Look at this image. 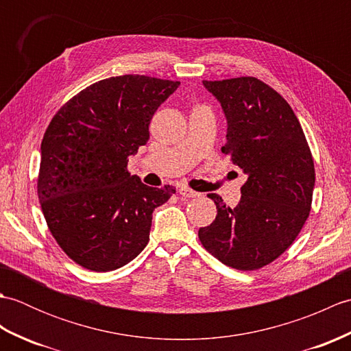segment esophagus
I'll use <instances>...</instances> for the list:
<instances>
[{
	"instance_id": "1",
	"label": "esophagus",
	"mask_w": 351,
	"mask_h": 351,
	"mask_svg": "<svg viewBox=\"0 0 351 351\" xmlns=\"http://www.w3.org/2000/svg\"><path fill=\"white\" fill-rule=\"evenodd\" d=\"M180 195H181L182 197L191 199V197H199L200 193H197V191H195V190H191V189H187V187H181V189H180Z\"/></svg>"
}]
</instances>
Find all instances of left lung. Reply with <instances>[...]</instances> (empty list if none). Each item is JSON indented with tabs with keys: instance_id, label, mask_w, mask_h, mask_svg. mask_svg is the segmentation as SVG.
<instances>
[{
	"instance_id": "obj_1",
	"label": "left lung",
	"mask_w": 351,
	"mask_h": 351,
	"mask_svg": "<svg viewBox=\"0 0 351 351\" xmlns=\"http://www.w3.org/2000/svg\"><path fill=\"white\" fill-rule=\"evenodd\" d=\"M204 86L228 121L221 152L243 169L247 181L235 208L215 193L208 195L217 215L199 229V240L225 265L258 270L294 243L309 217L314 160L293 108L264 81L240 77Z\"/></svg>"
}]
</instances>
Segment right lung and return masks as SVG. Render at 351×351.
<instances>
[{"label": "right lung", "instance_id": "right-lung-1", "mask_svg": "<svg viewBox=\"0 0 351 351\" xmlns=\"http://www.w3.org/2000/svg\"><path fill=\"white\" fill-rule=\"evenodd\" d=\"M180 84L146 75L101 80L66 102L43 134L42 213L62 250L87 270L131 263L149 241L154 210L175 193L171 185L147 187L126 167Z\"/></svg>", "mask_w": 351, "mask_h": 351}]
</instances>
